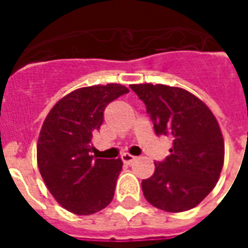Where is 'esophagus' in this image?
<instances>
[{"label":"esophagus","mask_w":248,"mask_h":248,"mask_svg":"<svg viewBox=\"0 0 248 248\" xmlns=\"http://www.w3.org/2000/svg\"><path fill=\"white\" fill-rule=\"evenodd\" d=\"M122 161H124V163H126V165H130V163H133L135 159V156H133L131 154H129V153H124V154H122Z\"/></svg>","instance_id":"1"}]
</instances>
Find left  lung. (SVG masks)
<instances>
[{
  "label": "left lung",
  "mask_w": 248,
  "mask_h": 248,
  "mask_svg": "<svg viewBox=\"0 0 248 248\" xmlns=\"http://www.w3.org/2000/svg\"><path fill=\"white\" fill-rule=\"evenodd\" d=\"M130 87L145 102L156 135L172 140L166 161L155 162L154 174L142 181L143 195L167 213L194 208L215 187L223 167L218 121L206 103L185 89L162 83Z\"/></svg>",
  "instance_id": "obj_1"
}]
</instances>
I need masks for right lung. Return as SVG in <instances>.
<instances>
[{"label": "right lung", "mask_w": 248, "mask_h": 248, "mask_svg": "<svg viewBox=\"0 0 248 248\" xmlns=\"http://www.w3.org/2000/svg\"><path fill=\"white\" fill-rule=\"evenodd\" d=\"M129 93L121 83L77 89L51 108L37 142V163L47 190L77 215L98 213L113 201L122 161L90 155L92 138L108 103Z\"/></svg>", "instance_id": "1"}]
</instances>
